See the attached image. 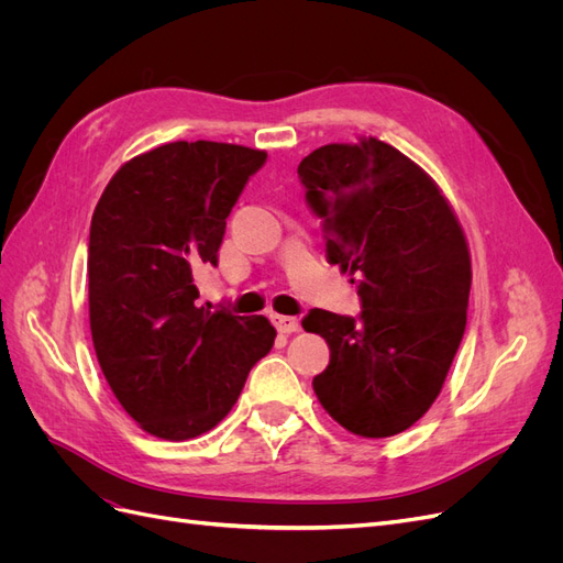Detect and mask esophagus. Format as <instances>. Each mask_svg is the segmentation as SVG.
Masks as SVG:
<instances>
[{
    "label": "esophagus",
    "instance_id": "34e87169",
    "mask_svg": "<svg viewBox=\"0 0 563 563\" xmlns=\"http://www.w3.org/2000/svg\"><path fill=\"white\" fill-rule=\"evenodd\" d=\"M269 319H272V323H275V327H277V331H279V333H296V331H298V327H300V323H298V319H296V317H286V314H272Z\"/></svg>",
    "mask_w": 563,
    "mask_h": 563
}]
</instances>
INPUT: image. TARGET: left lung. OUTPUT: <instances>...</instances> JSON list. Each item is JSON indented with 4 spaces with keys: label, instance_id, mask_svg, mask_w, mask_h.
I'll return each mask as SVG.
<instances>
[{
    "label": "left lung",
    "instance_id": "left-lung-1",
    "mask_svg": "<svg viewBox=\"0 0 563 563\" xmlns=\"http://www.w3.org/2000/svg\"><path fill=\"white\" fill-rule=\"evenodd\" d=\"M298 178L329 263L356 275L362 300L360 317H302L331 350L314 395L354 434H399L439 397L465 333L463 228L434 180L378 139L321 145L298 164Z\"/></svg>",
    "mask_w": 563,
    "mask_h": 563
}]
</instances>
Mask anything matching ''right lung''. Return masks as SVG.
<instances>
[{
  "label": "right lung",
  "instance_id": "right-lung-1",
  "mask_svg": "<svg viewBox=\"0 0 563 563\" xmlns=\"http://www.w3.org/2000/svg\"><path fill=\"white\" fill-rule=\"evenodd\" d=\"M267 152L166 143L108 183L89 232V319L98 364L124 411L150 434L209 432L275 345L263 317L197 308L195 275L218 265L225 218Z\"/></svg>",
  "mask_w": 563,
  "mask_h": 563
}]
</instances>
